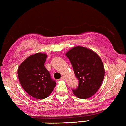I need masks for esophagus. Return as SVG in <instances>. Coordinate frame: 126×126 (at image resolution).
Returning <instances> with one entry per match:
<instances>
[{"mask_svg":"<svg viewBox=\"0 0 126 126\" xmlns=\"http://www.w3.org/2000/svg\"><path fill=\"white\" fill-rule=\"evenodd\" d=\"M61 79H62V80H64V79H65V77H64V76H62V77H61Z\"/></svg>","mask_w":126,"mask_h":126,"instance_id":"34e87169","label":"esophagus"}]
</instances>
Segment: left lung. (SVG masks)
Here are the masks:
<instances>
[{
	"instance_id": "obj_1",
	"label": "left lung",
	"mask_w": 126,
	"mask_h": 126,
	"mask_svg": "<svg viewBox=\"0 0 126 126\" xmlns=\"http://www.w3.org/2000/svg\"><path fill=\"white\" fill-rule=\"evenodd\" d=\"M66 55L73 66L79 85L73 93L80 99H88L99 89L104 77L101 58L93 50L81 46L73 47Z\"/></svg>"
}]
</instances>
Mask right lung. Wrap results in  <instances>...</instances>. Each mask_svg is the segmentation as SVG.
Listing matches in <instances>:
<instances>
[{"mask_svg":"<svg viewBox=\"0 0 126 126\" xmlns=\"http://www.w3.org/2000/svg\"><path fill=\"white\" fill-rule=\"evenodd\" d=\"M47 55L37 53L27 57L18 68V79L23 90L38 99L48 97L56 86L45 68Z\"/></svg>","mask_w":126,"mask_h":126,"instance_id":"1","label":"right lung"}]
</instances>
